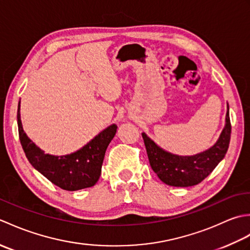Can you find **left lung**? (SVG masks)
I'll list each match as a JSON object with an SVG mask.
<instances>
[{
  "instance_id": "obj_1",
  "label": "left lung",
  "mask_w": 250,
  "mask_h": 250,
  "mask_svg": "<svg viewBox=\"0 0 250 250\" xmlns=\"http://www.w3.org/2000/svg\"><path fill=\"white\" fill-rule=\"evenodd\" d=\"M145 143L150 167L164 184L174 187H190L200 184L214 171L225 158L230 144L231 121L228 106L226 126L219 140L208 150L195 156H176L158 147L145 133L142 134Z\"/></svg>"
}]
</instances>
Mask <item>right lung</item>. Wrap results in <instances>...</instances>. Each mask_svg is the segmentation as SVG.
<instances>
[{"instance_id":"right-lung-1","label":"right lung","mask_w":250,"mask_h":250,"mask_svg":"<svg viewBox=\"0 0 250 250\" xmlns=\"http://www.w3.org/2000/svg\"><path fill=\"white\" fill-rule=\"evenodd\" d=\"M17 120L19 140L25 157L32 167L52 184L63 190L76 191L92 187L98 182L106 148L116 134V125H111L101 132L81 150L67 156L56 157L44 153L26 136L20 121L19 106Z\"/></svg>"}]
</instances>
